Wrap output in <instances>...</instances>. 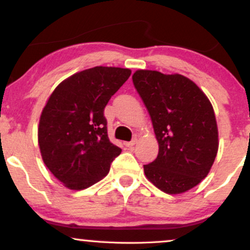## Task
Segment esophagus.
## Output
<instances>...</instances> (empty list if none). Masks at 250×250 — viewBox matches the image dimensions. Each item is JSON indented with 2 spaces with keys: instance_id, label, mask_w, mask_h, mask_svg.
I'll use <instances>...</instances> for the list:
<instances>
[{
  "instance_id": "esophagus-1",
  "label": "esophagus",
  "mask_w": 250,
  "mask_h": 250,
  "mask_svg": "<svg viewBox=\"0 0 250 250\" xmlns=\"http://www.w3.org/2000/svg\"><path fill=\"white\" fill-rule=\"evenodd\" d=\"M136 143H137V140H136V139H134L133 141H130V142H125V147L131 148V147H134V146L136 145Z\"/></svg>"
}]
</instances>
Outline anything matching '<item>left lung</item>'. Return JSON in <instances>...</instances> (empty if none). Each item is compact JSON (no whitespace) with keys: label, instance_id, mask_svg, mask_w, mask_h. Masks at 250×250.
I'll use <instances>...</instances> for the list:
<instances>
[{"label":"left lung","instance_id":"1","mask_svg":"<svg viewBox=\"0 0 250 250\" xmlns=\"http://www.w3.org/2000/svg\"><path fill=\"white\" fill-rule=\"evenodd\" d=\"M133 82L159 142L156 160L143 166L146 177L165 193H185L207 177L219 150L213 105L196 83L180 74L139 69Z\"/></svg>","mask_w":250,"mask_h":250}]
</instances>
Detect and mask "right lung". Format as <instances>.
<instances>
[{
  "label": "right lung",
  "mask_w": 250,
  "mask_h": 250,
  "mask_svg": "<svg viewBox=\"0 0 250 250\" xmlns=\"http://www.w3.org/2000/svg\"><path fill=\"white\" fill-rule=\"evenodd\" d=\"M119 67H94L63 80L40 116L37 137L45 167L63 186L82 190L107 176L121 149L109 141L103 111L130 76Z\"/></svg>",
  "instance_id": "add662e5"
}]
</instances>
